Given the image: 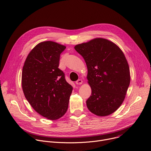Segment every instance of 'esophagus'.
<instances>
[{"label":"esophagus","mask_w":151,"mask_h":151,"mask_svg":"<svg viewBox=\"0 0 151 151\" xmlns=\"http://www.w3.org/2000/svg\"><path fill=\"white\" fill-rule=\"evenodd\" d=\"M82 83H83V81H82L81 79H78V81H76V84L77 85H81V84H82Z\"/></svg>","instance_id":"obj_1"}]
</instances>
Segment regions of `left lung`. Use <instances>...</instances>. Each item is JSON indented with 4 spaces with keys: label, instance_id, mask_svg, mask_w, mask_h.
<instances>
[{
    "label": "left lung",
    "instance_id": "obj_1",
    "mask_svg": "<svg viewBox=\"0 0 151 151\" xmlns=\"http://www.w3.org/2000/svg\"><path fill=\"white\" fill-rule=\"evenodd\" d=\"M87 64L91 94L86 101L98 116L113 113L124 101L130 84L127 60L121 49L106 39L98 38L75 46Z\"/></svg>",
    "mask_w": 151,
    "mask_h": 151
}]
</instances>
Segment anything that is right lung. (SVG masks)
<instances>
[{"mask_svg":"<svg viewBox=\"0 0 151 151\" xmlns=\"http://www.w3.org/2000/svg\"><path fill=\"white\" fill-rule=\"evenodd\" d=\"M65 46L53 42L38 44L28 54L22 70L24 96L40 115L57 120L67 111L73 87L58 68Z\"/></svg>","mask_w":151,"mask_h":151,"instance_id":"right-lung-1","label":"right lung"}]
</instances>
